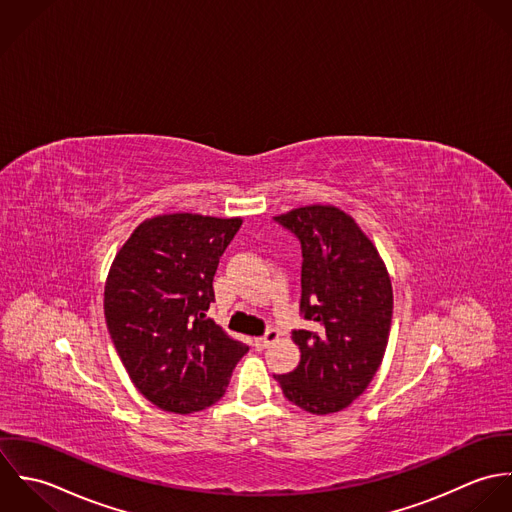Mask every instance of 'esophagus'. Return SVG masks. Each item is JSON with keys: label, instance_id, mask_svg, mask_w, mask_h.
<instances>
[{"label": "esophagus", "instance_id": "34e87169", "mask_svg": "<svg viewBox=\"0 0 512 512\" xmlns=\"http://www.w3.org/2000/svg\"><path fill=\"white\" fill-rule=\"evenodd\" d=\"M277 340H279V332H277L275 328H271V330H267V332H265V336L255 338V340H253V346H255L257 350H263V348L271 346V344H273V342H277Z\"/></svg>", "mask_w": 512, "mask_h": 512}]
</instances>
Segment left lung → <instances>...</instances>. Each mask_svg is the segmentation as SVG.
Wrapping results in <instances>:
<instances>
[{
    "instance_id": "8db88e82",
    "label": "left lung",
    "mask_w": 512,
    "mask_h": 512,
    "mask_svg": "<svg viewBox=\"0 0 512 512\" xmlns=\"http://www.w3.org/2000/svg\"><path fill=\"white\" fill-rule=\"evenodd\" d=\"M303 247L299 366L275 376L289 402L326 415L348 408L376 376L392 326L394 291L386 263L352 215L305 205L275 217Z\"/></svg>"
}]
</instances>
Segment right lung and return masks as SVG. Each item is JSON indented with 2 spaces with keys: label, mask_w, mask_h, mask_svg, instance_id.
Here are the masks:
<instances>
[{
  "label": "right lung",
  "mask_w": 512,
  "mask_h": 512,
  "mask_svg": "<svg viewBox=\"0 0 512 512\" xmlns=\"http://www.w3.org/2000/svg\"><path fill=\"white\" fill-rule=\"evenodd\" d=\"M241 217L164 213L142 221L116 253L104 318L138 392L164 411L215 404L249 346L205 316L219 257Z\"/></svg>",
  "instance_id": "obj_1"
}]
</instances>
